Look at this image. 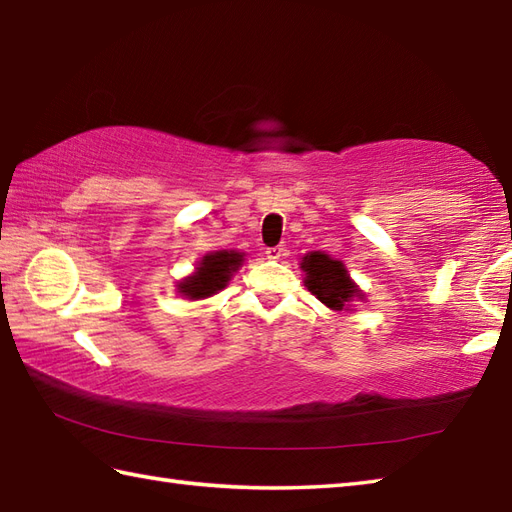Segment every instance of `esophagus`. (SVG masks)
<instances>
[{"label":"esophagus","instance_id":"1","mask_svg":"<svg viewBox=\"0 0 512 512\" xmlns=\"http://www.w3.org/2000/svg\"><path fill=\"white\" fill-rule=\"evenodd\" d=\"M284 255H286V248L284 246H270V248H266V257L268 259H275V262H277V259L284 257Z\"/></svg>","mask_w":512,"mask_h":512}]
</instances>
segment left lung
Wrapping results in <instances>:
<instances>
[{
	"label": "left lung",
	"instance_id": "8db88e82",
	"mask_svg": "<svg viewBox=\"0 0 512 512\" xmlns=\"http://www.w3.org/2000/svg\"><path fill=\"white\" fill-rule=\"evenodd\" d=\"M301 270L306 273V288L330 310L341 312L347 310L354 299H363V292L347 275L339 259L314 250L301 259Z\"/></svg>",
	"mask_w": 512,
	"mask_h": 512
}]
</instances>
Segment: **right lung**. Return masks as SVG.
Wrapping results in <instances>:
<instances>
[{
	"mask_svg": "<svg viewBox=\"0 0 512 512\" xmlns=\"http://www.w3.org/2000/svg\"><path fill=\"white\" fill-rule=\"evenodd\" d=\"M242 264L244 253H237V250H217V253L204 255L195 273L180 281L178 292L191 301L213 297L215 292L226 288L233 273H237Z\"/></svg>",
	"mask_w": 512,
	"mask_h": 512,
	"instance_id": "obj_1",
	"label": "right lung"
}]
</instances>
